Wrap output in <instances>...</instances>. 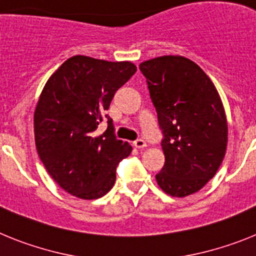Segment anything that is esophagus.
<instances>
[{
  "mask_svg": "<svg viewBox=\"0 0 256 256\" xmlns=\"http://www.w3.org/2000/svg\"><path fill=\"white\" fill-rule=\"evenodd\" d=\"M146 141H144V140H136L134 142H133V146H134V148H146Z\"/></svg>",
  "mask_w": 256,
  "mask_h": 256,
  "instance_id": "esophagus-1",
  "label": "esophagus"
}]
</instances>
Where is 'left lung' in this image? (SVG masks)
Returning a JSON list of instances; mask_svg holds the SVG:
<instances>
[{
	"label": "left lung",
	"instance_id": "obj_1",
	"mask_svg": "<svg viewBox=\"0 0 256 256\" xmlns=\"http://www.w3.org/2000/svg\"><path fill=\"white\" fill-rule=\"evenodd\" d=\"M140 69L164 134L165 164L156 182L174 198L192 195L216 176L227 150L220 96L204 70L183 56L151 58Z\"/></svg>",
	"mask_w": 256,
	"mask_h": 256
}]
</instances>
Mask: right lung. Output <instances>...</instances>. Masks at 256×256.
Here are the masks:
<instances>
[{"label":"right lung","mask_w":256,"mask_h":256,"mask_svg":"<svg viewBox=\"0 0 256 256\" xmlns=\"http://www.w3.org/2000/svg\"><path fill=\"white\" fill-rule=\"evenodd\" d=\"M136 70L130 61L76 55L44 84L34 112L36 148L52 180L70 195L94 200L114 186L118 164L132 146L116 140L112 119L105 112ZM104 116L108 130L94 136Z\"/></svg>","instance_id":"obj_1"}]
</instances>
